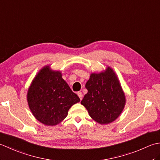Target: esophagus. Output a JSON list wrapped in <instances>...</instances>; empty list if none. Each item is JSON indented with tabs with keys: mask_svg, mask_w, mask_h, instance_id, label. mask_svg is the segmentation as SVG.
I'll return each mask as SVG.
<instances>
[{
	"mask_svg": "<svg viewBox=\"0 0 160 160\" xmlns=\"http://www.w3.org/2000/svg\"><path fill=\"white\" fill-rule=\"evenodd\" d=\"M78 97H79L80 98V100H82V97H83V95H82V92H80V91H79V92H78Z\"/></svg>",
	"mask_w": 160,
	"mask_h": 160,
	"instance_id": "esophagus-1",
	"label": "esophagus"
}]
</instances>
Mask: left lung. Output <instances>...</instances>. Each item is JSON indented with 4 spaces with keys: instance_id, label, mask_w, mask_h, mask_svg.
Wrapping results in <instances>:
<instances>
[{
    "instance_id": "8db88e82",
    "label": "left lung",
    "mask_w": 160,
    "mask_h": 160,
    "mask_svg": "<svg viewBox=\"0 0 160 160\" xmlns=\"http://www.w3.org/2000/svg\"><path fill=\"white\" fill-rule=\"evenodd\" d=\"M85 87L88 92L81 104L93 120L108 124L120 116L125 107L126 96L111 67H107L100 73H91Z\"/></svg>"
}]
</instances>
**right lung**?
<instances>
[{
	"instance_id": "add662e5",
	"label": "right lung",
	"mask_w": 160,
	"mask_h": 160,
	"mask_svg": "<svg viewBox=\"0 0 160 160\" xmlns=\"http://www.w3.org/2000/svg\"><path fill=\"white\" fill-rule=\"evenodd\" d=\"M60 71L43 67L33 78L27 93L30 111L37 120L55 126L64 120L73 104L80 101L62 78Z\"/></svg>"
}]
</instances>
